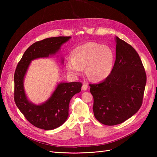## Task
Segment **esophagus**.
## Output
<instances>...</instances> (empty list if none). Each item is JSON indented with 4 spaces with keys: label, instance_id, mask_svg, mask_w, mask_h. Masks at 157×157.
<instances>
[{
    "label": "esophagus",
    "instance_id": "esophagus-1",
    "mask_svg": "<svg viewBox=\"0 0 157 157\" xmlns=\"http://www.w3.org/2000/svg\"><path fill=\"white\" fill-rule=\"evenodd\" d=\"M82 89L83 90H86L88 89V85L86 84H83L82 86Z\"/></svg>",
    "mask_w": 157,
    "mask_h": 157
}]
</instances>
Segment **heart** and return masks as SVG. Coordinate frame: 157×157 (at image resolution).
<instances>
[{
  "instance_id": "b5f03b06",
  "label": "heart",
  "mask_w": 157,
  "mask_h": 157,
  "mask_svg": "<svg viewBox=\"0 0 157 157\" xmlns=\"http://www.w3.org/2000/svg\"><path fill=\"white\" fill-rule=\"evenodd\" d=\"M115 56L110 47L97 42H87L75 48L71 58L66 61V69L74 76L82 73L86 67L87 77L93 81L106 79L111 73Z\"/></svg>"
}]
</instances>
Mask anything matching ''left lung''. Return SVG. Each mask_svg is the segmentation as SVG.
<instances>
[{
  "instance_id": "left-lung-1",
  "label": "left lung",
  "mask_w": 157,
  "mask_h": 157,
  "mask_svg": "<svg viewBox=\"0 0 157 157\" xmlns=\"http://www.w3.org/2000/svg\"><path fill=\"white\" fill-rule=\"evenodd\" d=\"M116 59L111 73L103 81L90 84L94 117L107 126L119 124L141 106L147 77L138 54L115 37Z\"/></svg>"
}]
</instances>
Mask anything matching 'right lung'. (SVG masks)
<instances>
[{"label":"right lung","mask_w":157,"mask_h":157,"mask_svg":"<svg viewBox=\"0 0 157 157\" xmlns=\"http://www.w3.org/2000/svg\"><path fill=\"white\" fill-rule=\"evenodd\" d=\"M71 36H57L35 42L27 49L18 63L14 73V101L26 119L40 129L50 130L62 125L69 115V102L75 94L81 90L82 84L78 82H59L50 97L39 104L28 99L24 89V79L31 61L56 55L61 46ZM61 63L64 59L61 57Z\"/></svg>","instance_id":"right-lung-1"}]
</instances>
